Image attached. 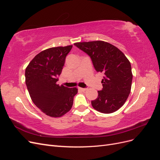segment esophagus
Masks as SVG:
<instances>
[{"label":"esophagus","instance_id":"1","mask_svg":"<svg viewBox=\"0 0 160 160\" xmlns=\"http://www.w3.org/2000/svg\"><path fill=\"white\" fill-rule=\"evenodd\" d=\"M79 89L81 90V91H85L87 90L86 88H79Z\"/></svg>","mask_w":160,"mask_h":160}]
</instances>
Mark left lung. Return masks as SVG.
Masks as SVG:
<instances>
[{"label":"left lung","instance_id":"1","mask_svg":"<svg viewBox=\"0 0 160 160\" xmlns=\"http://www.w3.org/2000/svg\"><path fill=\"white\" fill-rule=\"evenodd\" d=\"M74 45L91 59L96 71L103 72V89L91 101L97 111L111 113L122 108L132 88L133 75L129 61L118 48L109 42L96 41L75 42Z\"/></svg>","mask_w":160,"mask_h":160}]
</instances>
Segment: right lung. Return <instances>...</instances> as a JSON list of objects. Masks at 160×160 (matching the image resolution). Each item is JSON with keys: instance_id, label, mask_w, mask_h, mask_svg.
Segmentation results:
<instances>
[{"instance_id": "1", "label": "right lung", "mask_w": 160, "mask_h": 160, "mask_svg": "<svg viewBox=\"0 0 160 160\" xmlns=\"http://www.w3.org/2000/svg\"><path fill=\"white\" fill-rule=\"evenodd\" d=\"M72 45L52 47L33 58L25 70V83L32 102L47 115L61 117L71 109L76 88L57 84Z\"/></svg>"}]
</instances>
